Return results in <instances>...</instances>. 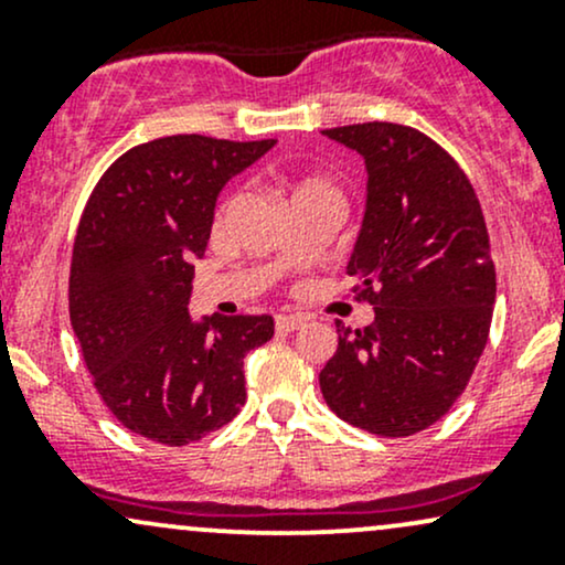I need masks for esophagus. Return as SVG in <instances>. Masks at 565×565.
<instances>
[{"label": "esophagus", "instance_id": "34e87169", "mask_svg": "<svg viewBox=\"0 0 565 565\" xmlns=\"http://www.w3.org/2000/svg\"><path fill=\"white\" fill-rule=\"evenodd\" d=\"M305 323L302 316H276V329L278 332H297Z\"/></svg>", "mask_w": 565, "mask_h": 565}]
</instances>
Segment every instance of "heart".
<instances>
[{"mask_svg":"<svg viewBox=\"0 0 565 565\" xmlns=\"http://www.w3.org/2000/svg\"><path fill=\"white\" fill-rule=\"evenodd\" d=\"M310 191H323V193H334V188L329 183H323V180H302L300 185H297L295 196H300V193H310Z\"/></svg>","mask_w":565,"mask_h":565,"instance_id":"1","label":"heart"}]
</instances>
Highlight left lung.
I'll list each match as a JSON object with an SVG mask.
<instances>
[{"instance_id": "1", "label": "left lung", "mask_w": 565, "mask_h": 565, "mask_svg": "<svg viewBox=\"0 0 565 565\" xmlns=\"http://www.w3.org/2000/svg\"><path fill=\"white\" fill-rule=\"evenodd\" d=\"M366 161L369 196L348 274L374 321H337L319 382L340 419L382 438L438 423L476 372L497 300V270L476 188L419 129L364 121L323 129Z\"/></svg>"}]
</instances>
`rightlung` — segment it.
Listing matches in <instances>:
<instances>
[{
  "mask_svg": "<svg viewBox=\"0 0 565 565\" xmlns=\"http://www.w3.org/2000/svg\"><path fill=\"white\" fill-rule=\"evenodd\" d=\"M276 140L170 135L129 148L84 204L68 276L71 327L103 404L127 430L185 446L246 401L244 355L270 316H188L193 257L210 242L220 188Z\"/></svg>",
  "mask_w": 565,
  "mask_h": 565,
  "instance_id": "right-lung-1",
  "label": "right lung"
}]
</instances>
